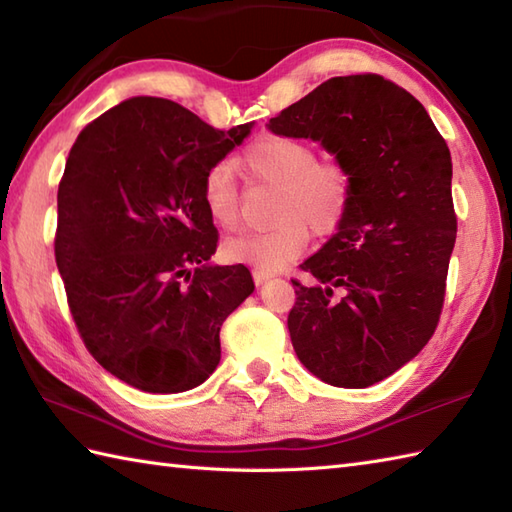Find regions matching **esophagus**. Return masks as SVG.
<instances>
[{
	"label": "esophagus",
	"instance_id": "34e87169",
	"mask_svg": "<svg viewBox=\"0 0 512 512\" xmlns=\"http://www.w3.org/2000/svg\"><path fill=\"white\" fill-rule=\"evenodd\" d=\"M270 277H273V273H270V270L253 268V279H255V284H262V281H266V279H270Z\"/></svg>",
	"mask_w": 512,
	"mask_h": 512
}]
</instances>
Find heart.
<instances>
[{"label": "heart", "instance_id": "1", "mask_svg": "<svg viewBox=\"0 0 512 512\" xmlns=\"http://www.w3.org/2000/svg\"><path fill=\"white\" fill-rule=\"evenodd\" d=\"M242 165L257 182L277 187L275 220L270 231L246 233L226 242L231 262L277 270L297 259L314 237H330L352 211L356 178L343 160H319L317 149L301 138L264 134L242 154ZM202 202L222 231L239 228V189L235 169L220 160L204 173Z\"/></svg>", "mask_w": 512, "mask_h": 512}]
</instances>
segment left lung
<instances>
[{"label":"left lung","instance_id":"8db88e82","mask_svg":"<svg viewBox=\"0 0 512 512\" xmlns=\"http://www.w3.org/2000/svg\"><path fill=\"white\" fill-rule=\"evenodd\" d=\"M268 127L319 140L354 171L345 224L299 266L319 284L292 279L288 330L299 361L323 383L369 387L438 328L458 235L447 140L420 101L372 72L334 76Z\"/></svg>","mask_w":512,"mask_h":512}]
</instances>
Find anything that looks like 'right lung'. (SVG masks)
Returning <instances> with one entry per match:
<instances>
[{"label": "right lung", "instance_id": "obj_1", "mask_svg": "<svg viewBox=\"0 0 512 512\" xmlns=\"http://www.w3.org/2000/svg\"><path fill=\"white\" fill-rule=\"evenodd\" d=\"M248 132L136 96L94 118L70 149L54 257L85 347L127 385H202L220 363L222 323L255 290L244 264H206L220 233L202 202L204 173Z\"/></svg>", "mask_w": 512, "mask_h": 512}]
</instances>
